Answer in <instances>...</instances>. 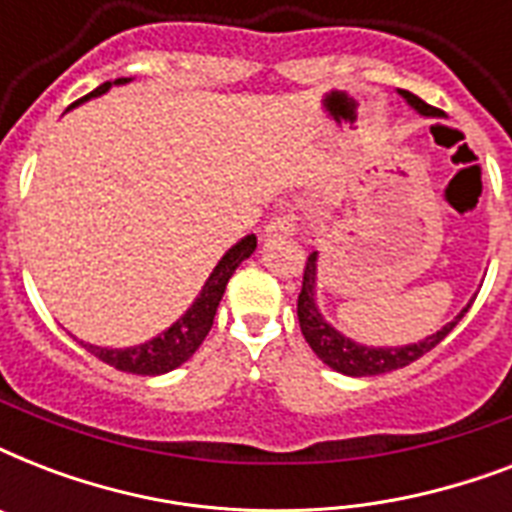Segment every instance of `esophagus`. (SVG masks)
<instances>
[{
  "instance_id": "esophagus-1",
  "label": "esophagus",
  "mask_w": 512,
  "mask_h": 512,
  "mask_svg": "<svg viewBox=\"0 0 512 512\" xmlns=\"http://www.w3.org/2000/svg\"><path fill=\"white\" fill-rule=\"evenodd\" d=\"M295 231L297 223L292 215H276L268 220V225H265V233H287V236H292Z\"/></svg>"
}]
</instances>
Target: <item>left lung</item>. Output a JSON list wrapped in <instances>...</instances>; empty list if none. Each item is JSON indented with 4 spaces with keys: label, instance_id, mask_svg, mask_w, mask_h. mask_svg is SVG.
I'll use <instances>...</instances> for the list:
<instances>
[{
    "label": "left lung",
    "instance_id": "8db88e82",
    "mask_svg": "<svg viewBox=\"0 0 512 512\" xmlns=\"http://www.w3.org/2000/svg\"><path fill=\"white\" fill-rule=\"evenodd\" d=\"M409 103H412L422 116H441V111L433 106H428L425 100L412 95L409 90H401ZM313 287H316V252H311L308 263H305L303 271V289H300V297H297V319H300V329H303L305 342L311 345L313 353L324 361L327 366H332L335 372L350 374V377H372V374H385L393 372V369H401V366L412 364L420 356H425L428 350H433L438 342L444 340L457 321L468 313V308L452 321L446 324L441 332L425 337L422 342H414V345H404V348H366V345H358V342L342 337L335 327H329L327 321L321 319L319 308H316V300H313Z\"/></svg>",
    "mask_w": 512,
    "mask_h": 512
}]
</instances>
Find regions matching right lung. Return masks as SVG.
I'll return each mask as SVG.
<instances>
[{"instance_id": "right-lung-1", "label": "right lung", "mask_w": 512, "mask_h": 512, "mask_svg": "<svg viewBox=\"0 0 512 512\" xmlns=\"http://www.w3.org/2000/svg\"><path fill=\"white\" fill-rule=\"evenodd\" d=\"M127 82V79H116V84ZM111 87V82L100 84L98 90H92L90 95H84L82 100L95 98L100 92H106ZM82 100H76V103H82ZM74 103V106H76ZM257 247L255 236H244V239L231 247L223 255V260L215 265V271L207 279L204 289H201V295L196 297V303L185 311L183 319H177L167 332H162L154 340L143 342V345H135V348H124V350H108V348H95V345H84V348L90 350L92 356H98L103 364L114 366V369H122V372H132V374H164L180 366L183 361L199 350V345L204 342V337L209 335V329H212V321H215L217 305L223 300L225 284L233 276V271L239 268L241 260H247Z\"/></svg>"}]
</instances>
